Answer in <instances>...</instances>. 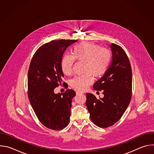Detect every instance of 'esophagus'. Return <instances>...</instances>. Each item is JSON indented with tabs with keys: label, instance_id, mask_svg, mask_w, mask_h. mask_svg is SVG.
<instances>
[{
	"label": "esophagus",
	"instance_id": "1",
	"mask_svg": "<svg viewBox=\"0 0 154 154\" xmlns=\"http://www.w3.org/2000/svg\"><path fill=\"white\" fill-rule=\"evenodd\" d=\"M76 94H77V95H79V94H83L84 93L82 92H77Z\"/></svg>",
	"mask_w": 154,
	"mask_h": 154
}]
</instances>
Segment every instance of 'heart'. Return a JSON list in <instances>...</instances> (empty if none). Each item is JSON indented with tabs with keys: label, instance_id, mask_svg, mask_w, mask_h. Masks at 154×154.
Here are the masks:
<instances>
[{
	"label": "heart",
	"instance_id": "1",
	"mask_svg": "<svg viewBox=\"0 0 154 154\" xmlns=\"http://www.w3.org/2000/svg\"><path fill=\"white\" fill-rule=\"evenodd\" d=\"M112 55L106 48H100L92 42H82L72 49L71 56L64 55L61 60V71L66 75L72 73L74 60L83 61V74L75 77L71 82L74 90L83 91L94 82L93 75L98 77L103 75L110 63Z\"/></svg>",
	"mask_w": 154,
	"mask_h": 154
}]
</instances>
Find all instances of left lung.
<instances>
[{
    "label": "left lung",
    "instance_id": "8db88e82",
    "mask_svg": "<svg viewBox=\"0 0 154 154\" xmlns=\"http://www.w3.org/2000/svg\"><path fill=\"white\" fill-rule=\"evenodd\" d=\"M112 61L104 75L93 85L95 90H102L103 98L97 99L86 93V105L93 122L101 128L118 122L127 108L131 97L132 72L128 58L124 49L112 43Z\"/></svg>",
    "mask_w": 154,
    "mask_h": 154
}]
</instances>
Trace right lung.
I'll list each match as a JSON object with an SVG mask.
<instances>
[{
	"label": "right lung",
	"mask_w": 154,
	"mask_h": 154,
	"mask_svg": "<svg viewBox=\"0 0 154 154\" xmlns=\"http://www.w3.org/2000/svg\"><path fill=\"white\" fill-rule=\"evenodd\" d=\"M77 40L52 41L42 45L33 55L28 71V97L39 121L45 127L60 130L69 122L72 90L54 93L64 74L60 62L68 46ZM66 83L63 82L64 85Z\"/></svg>",
	"instance_id": "obj_1"
}]
</instances>
